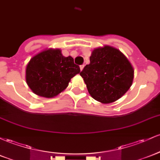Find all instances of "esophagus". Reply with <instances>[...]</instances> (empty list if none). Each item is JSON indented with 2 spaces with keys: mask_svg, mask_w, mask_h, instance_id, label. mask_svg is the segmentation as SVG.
Wrapping results in <instances>:
<instances>
[{
  "mask_svg": "<svg viewBox=\"0 0 160 160\" xmlns=\"http://www.w3.org/2000/svg\"><path fill=\"white\" fill-rule=\"evenodd\" d=\"M80 71H83V68H84V65H83H83H80Z\"/></svg>",
  "mask_w": 160,
  "mask_h": 160,
  "instance_id": "obj_1",
  "label": "esophagus"
}]
</instances>
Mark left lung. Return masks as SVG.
I'll list each match as a JSON object with an SVG mask.
<instances>
[{"instance_id": "obj_1", "label": "left lung", "mask_w": 160, "mask_h": 160, "mask_svg": "<svg viewBox=\"0 0 160 160\" xmlns=\"http://www.w3.org/2000/svg\"><path fill=\"white\" fill-rule=\"evenodd\" d=\"M90 64L80 73L90 96L104 104L114 102L130 89L134 80V68L116 48L104 45L92 50Z\"/></svg>"}]
</instances>
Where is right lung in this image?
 Wrapping results in <instances>:
<instances>
[{"instance_id": "add662e5", "label": "right lung", "mask_w": 160, "mask_h": 160, "mask_svg": "<svg viewBox=\"0 0 160 160\" xmlns=\"http://www.w3.org/2000/svg\"><path fill=\"white\" fill-rule=\"evenodd\" d=\"M80 67L71 56L64 57L59 48H48L36 54L26 68V81L37 96L53 98L68 87Z\"/></svg>"}]
</instances>
